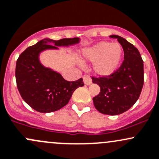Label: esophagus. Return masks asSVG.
<instances>
[{"label": "esophagus", "instance_id": "1", "mask_svg": "<svg viewBox=\"0 0 159 159\" xmlns=\"http://www.w3.org/2000/svg\"><path fill=\"white\" fill-rule=\"evenodd\" d=\"M83 80H84V82L85 84L87 85H90L92 83V81H91V78H90L89 75H84V76H83Z\"/></svg>", "mask_w": 159, "mask_h": 159}]
</instances>
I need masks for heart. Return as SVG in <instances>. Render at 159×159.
I'll use <instances>...</instances> for the list:
<instances>
[{
    "mask_svg": "<svg viewBox=\"0 0 159 159\" xmlns=\"http://www.w3.org/2000/svg\"><path fill=\"white\" fill-rule=\"evenodd\" d=\"M123 56V48L119 43L101 42L85 52V60L94 62L93 71L99 76H108L116 70Z\"/></svg>",
    "mask_w": 159,
    "mask_h": 159,
    "instance_id": "heart-1",
    "label": "heart"
}]
</instances>
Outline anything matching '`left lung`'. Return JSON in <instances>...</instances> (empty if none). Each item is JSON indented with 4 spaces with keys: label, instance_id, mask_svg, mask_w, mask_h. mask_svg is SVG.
<instances>
[{
    "label": "left lung",
    "instance_id": "8db88e82",
    "mask_svg": "<svg viewBox=\"0 0 159 159\" xmlns=\"http://www.w3.org/2000/svg\"><path fill=\"white\" fill-rule=\"evenodd\" d=\"M110 37L117 39L124 52V60L113 74L92 77V82L101 88L93 101L100 113L119 115L133 107L139 98L144 84V68L141 55L133 44L116 35Z\"/></svg>",
    "mask_w": 159,
    "mask_h": 159
}]
</instances>
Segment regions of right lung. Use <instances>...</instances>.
<instances>
[{
    "label": "right lung",
    "instance_id": "obj_1",
    "mask_svg": "<svg viewBox=\"0 0 159 159\" xmlns=\"http://www.w3.org/2000/svg\"><path fill=\"white\" fill-rule=\"evenodd\" d=\"M79 43V38L44 39L23 51L16 60V86L23 101L40 113H51L65 107L75 90L84 86L82 78L68 81L59 73L40 63L39 55L46 49H57ZM51 45H50V44Z\"/></svg>",
    "mask_w": 159,
    "mask_h": 159
}]
</instances>
